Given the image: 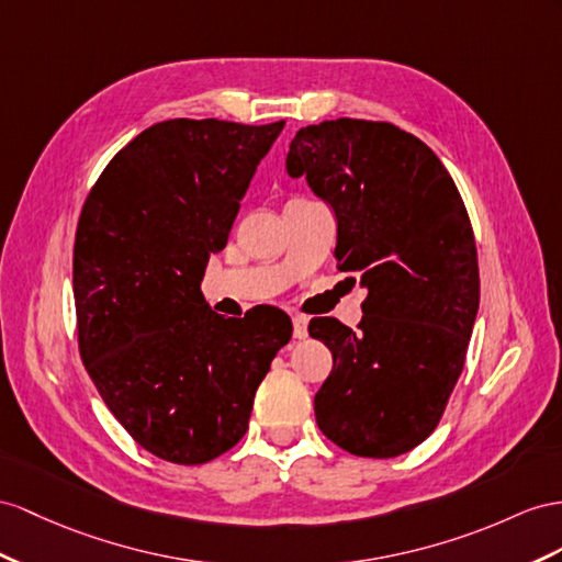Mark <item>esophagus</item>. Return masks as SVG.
<instances>
[{
    "instance_id": "obj_1",
    "label": "esophagus",
    "mask_w": 562,
    "mask_h": 562,
    "mask_svg": "<svg viewBox=\"0 0 562 562\" xmlns=\"http://www.w3.org/2000/svg\"><path fill=\"white\" fill-rule=\"evenodd\" d=\"M292 325H294V339H306L308 337V318H306V315H294Z\"/></svg>"
}]
</instances>
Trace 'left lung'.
<instances>
[{
	"mask_svg": "<svg viewBox=\"0 0 562 562\" xmlns=\"http://www.w3.org/2000/svg\"><path fill=\"white\" fill-rule=\"evenodd\" d=\"M286 172L306 176L335 211L337 263L368 292L358 333L335 318L308 325L335 358L315 420L353 456L406 453L439 425L477 318V249L463 199L439 156L392 123L301 127Z\"/></svg>",
	"mask_w": 562,
	"mask_h": 562,
	"instance_id": "left-lung-1",
	"label": "left lung"
}]
</instances>
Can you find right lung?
Returning <instances> with one entry per match:
<instances>
[{
  "instance_id": "obj_1",
  "label": "right lung",
  "mask_w": 562,
  "mask_h": 562,
  "mask_svg": "<svg viewBox=\"0 0 562 562\" xmlns=\"http://www.w3.org/2000/svg\"><path fill=\"white\" fill-rule=\"evenodd\" d=\"M284 121L172 119L123 147L85 201L74 249L82 363L142 449L201 465L244 437L292 339L280 308L223 318L201 280Z\"/></svg>"
}]
</instances>
